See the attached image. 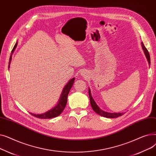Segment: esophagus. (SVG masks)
Returning a JSON list of instances; mask_svg holds the SVG:
<instances>
[{
    "mask_svg": "<svg viewBox=\"0 0 156 156\" xmlns=\"http://www.w3.org/2000/svg\"><path fill=\"white\" fill-rule=\"evenodd\" d=\"M81 75H82L83 76H85L87 75V71H83L82 73H81Z\"/></svg>",
    "mask_w": 156,
    "mask_h": 156,
    "instance_id": "1",
    "label": "esophagus"
}]
</instances>
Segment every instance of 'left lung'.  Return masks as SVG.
<instances>
[{"label": "left lung", "mask_w": 156, "mask_h": 156, "mask_svg": "<svg viewBox=\"0 0 156 156\" xmlns=\"http://www.w3.org/2000/svg\"><path fill=\"white\" fill-rule=\"evenodd\" d=\"M142 48L144 50V54L146 56V58L147 59V61L149 62V64H151V58H150V55L149 53L147 51V49L145 48V47L144 46V44H143V42H142ZM88 94H89V98H90V104L92 108L93 109V110L97 113L98 114H99L100 116H102L103 117L105 118H118L119 116H121L122 115H123V113L122 112H119V113H116V112H114V113H111V112H105L104 111H102V109H101L99 106L97 105V104L95 103V102L94 101V99L92 97L91 95V92H90V90L88 89Z\"/></svg>", "instance_id": "left-lung-1"}]
</instances>
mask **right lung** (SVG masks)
<instances>
[{
	"mask_svg": "<svg viewBox=\"0 0 156 156\" xmlns=\"http://www.w3.org/2000/svg\"><path fill=\"white\" fill-rule=\"evenodd\" d=\"M18 43H16L12 50V53L11 54L10 58H9V68L10 67V64L11 62V59H12V54L14 52L15 48L17 46ZM75 78H73L71 79L69 82L66 84L63 88L62 92L61 95L60 97V99L58 102V103L57 104V105L55 106L54 108L51 109V110H49L47 111L45 113L43 114H33L31 112H30L32 116H34L36 118H40V119H50L52 118H55L59 116L61 114V112L63 111L66 105L67 104V99H68V96L69 94V92L70 91V90L73 86V84L74 83V81H75Z\"/></svg>",
	"mask_w": 156,
	"mask_h": 156,
	"instance_id": "1",
	"label": "right lung"
}]
</instances>
